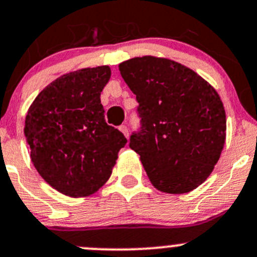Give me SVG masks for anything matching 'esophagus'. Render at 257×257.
<instances>
[{
	"label": "esophagus",
	"mask_w": 257,
	"mask_h": 257,
	"mask_svg": "<svg viewBox=\"0 0 257 257\" xmlns=\"http://www.w3.org/2000/svg\"><path fill=\"white\" fill-rule=\"evenodd\" d=\"M119 131H120L121 133H123L124 136L126 137V138H128V137H129V131H128V126H126V125H124V124H123V125H120V126H119Z\"/></svg>",
	"instance_id": "1"
}]
</instances>
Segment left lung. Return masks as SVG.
I'll return each instance as SVG.
<instances>
[{
	"label": "left lung",
	"instance_id": "left-lung-1",
	"mask_svg": "<svg viewBox=\"0 0 257 257\" xmlns=\"http://www.w3.org/2000/svg\"><path fill=\"white\" fill-rule=\"evenodd\" d=\"M136 94L141 126L129 147L153 185L169 194L189 193L205 181L219 160L226 115L216 90L188 67L145 56L119 64Z\"/></svg>",
	"mask_w": 257,
	"mask_h": 257
}]
</instances>
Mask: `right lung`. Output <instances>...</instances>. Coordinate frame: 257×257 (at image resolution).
Instances as JSON below:
<instances>
[{"label": "right lung", "mask_w": 257, "mask_h": 257, "mask_svg": "<svg viewBox=\"0 0 257 257\" xmlns=\"http://www.w3.org/2000/svg\"><path fill=\"white\" fill-rule=\"evenodd\" d=\"M109 78L108 66L64 74L37 95L26 115V142L35 168L64 195L95 193L126 144L124 134L107 124L100 103Z\"/></svg>", "instance_id": "obj_1"}]
</instances>
